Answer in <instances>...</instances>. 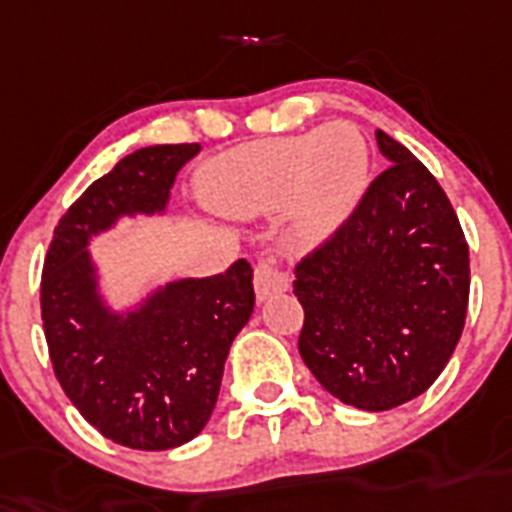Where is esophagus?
<instances>
[{
  "instance_id": "1",
  "label": "esophagus",
  "mask_w": 512,
  "mask_h": 512,
  "mask_svg": "<svg viewBox=\"0 0 512 512\" xmlns=\"http://www.w3.org/2000/svg\"><path fill=\"white\" fill-rule=\"evenodd\" d=\"M289 291V273L276 260H260L255 268V294L260 302L270 299L273 294Z\"/></svg>"
}]
</instances>
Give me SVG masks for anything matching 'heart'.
<instances>
[{
  "instance_id": "1",
  "label": "heart",
  "mask_w": 512,
  "mask_h": 512,
  "mask_svg": "<svg viewBox=\"0 0 512 512\" xmlns=\"http://www.w3.org/2000/svg\"><path fill=\"white\" fill-rule=\"evenodd\" d=\"M369 176V145L351 122H330L307 135L244 145L205 171V200L231 218H252L291 205L294 236L328 239L359 203Z\"/></svg>"
}]
</instances>
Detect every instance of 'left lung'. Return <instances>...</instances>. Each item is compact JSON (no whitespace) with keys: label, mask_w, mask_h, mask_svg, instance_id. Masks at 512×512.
<instances>
[{"label":"left lung","mask_w":512,"mask_h":512,"mask_svg":"<svg viewBox=\"0 0 512 512\" xmlns=\"http://www.w3.org/2000/svg\"><path fill=\"white\" fill-rule=\"evenodd\" d=\"M388 169L351 216L296 265L299 354L322 388L388 411L440 377L463 333L468 244L448 195L419 158L375 132Z\"/></svg>","instance_id":"obj_1"}]
</instances>
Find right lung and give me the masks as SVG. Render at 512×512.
I'll return each mask as SVG.
<instances>
[{
	"instance_id": "obj_1",
	"label": "right lung",
	"mask_w": 512,
	"mask_h": 512,
	"mask_svg": "<svg viewBox=\"0 0 512 512\" xmlns=\"http://www.w3.org/2000/svg\"><path fill=\"white\" fill-rule=\"evenodd\" d=\"M197 143L150 145L90 184L59 218L41 273V317L54 375L103 437L169 450L203 432L216 409L231 341L255 307L252 265L184 278L130 315L101 302L88 242L119 216L161 213Z\"/></svg>"
}]
</instances>
